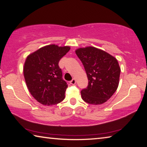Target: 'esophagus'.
Returning a JSON list of instances; mask_svg holds the SVG:
<instances>
[{
    "instance_id": "34e87169",
    "label": "esophagus",
    "mask_w": 147,
    "mask_h": 147,
    "mask_svg": "<svg viewBox=\"0 0 147 147\" xmlns=\"http://www.w3.org/2000/svg\"><path fill=\"white\" fill-rule=\"evenodd\" d=\"M69 83H70L71 84H76V79H73L70 82H69Z\"/></svg>"
}]
</instances>
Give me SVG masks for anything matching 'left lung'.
Here are the masks:
<instances>
[{"label":"left lung","instance_id":"8db88e82","mask_svg":"<svg viewBox=\"0 0 147 147\" xmlns=\"http://www.w3.org/2000/svg\"><path fill=\"white\" fill-rule=\"evenodd\" d=\"M85 69L88 85L81 92L87 103L101 105L107 102L117 90L121 68L114 56L94 46L76 50Z\"/></svg>","mask_w":147,"mask_h":147}]
</instances>
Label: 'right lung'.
Listing matches in <instances>:
<instances>
[{
  "mask_svg": "<svg viewBox=\"0 0 147 147\" xmlns=\"http://www.w3.org/2000/svg\"><path fill=\"white\" fill-rule=\"evenodd\" d=\"M70 50L68 46L50 45L28 55L23 67L28 90L43 105L51 106L65 97L68 84L62 78L59 66L60 59Z\"/></svg>",
  "mask_w": 147,
  "mask_h": 147,
  "instance_id": "obj_1",
  "label": "right lung"
}]
</instances>
